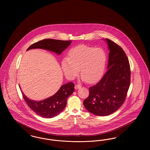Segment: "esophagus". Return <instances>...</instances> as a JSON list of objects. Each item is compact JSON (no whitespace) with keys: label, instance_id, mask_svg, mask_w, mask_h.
Instances as JSON below:
<instances>
[{"label":"esophagus","instance_id":"esophagus-1","mask_svg":"<svg viewBox=\"0 0 150 150\" xmlns=\"http://www.w3.org/2000/svg\"><path fill=\"white\" fill-rule=\"evenodd\" d=\"M81 88V86L80 85H79V84H76L75 86V89L76 90V89H78L79 88Z\"/></svg>","mask_w":150,"mask_h":150}]
</instances>
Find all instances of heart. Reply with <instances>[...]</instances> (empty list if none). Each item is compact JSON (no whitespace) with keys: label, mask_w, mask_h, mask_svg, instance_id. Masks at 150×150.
I'll use <instances>...</instances> for the list:
<instances>
[{"label":"heart","mask_w":150,"mask_h":150,"mask_svg":"<svg viewBox=\"0 0 150 150\" xmlns=\"http://www.w3.org/2000/svg\"><path fill=\"white\" fill-rule=\"evenodd\" d=\"M106 64V55L100 48L86 45L73 48L69 53V57L64 58L61 66L64 75L73 79L81 72L83 79L88 83L98 81L103 75Z\"/></svg>","instance_id":"obj_1"}]
</instances>
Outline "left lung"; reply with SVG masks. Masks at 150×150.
Segmentation results:
<instances>
[{"mask_svg":"<svg viewBox=\"0 0 150 150\" xmlns=\"http://www.w3.org/2000/svg\"><path fill=\"white\" fill-rule=\"evenodd\" d=\"M108 44L107 71L100 81L89 88V95L84 100L86 109L97 116H107L117 110L126 98L130 83L128 58L124 51L110 39Z\"/></svg>","mask_w":150,"mask_h":150,"instance_id":"obj_1","label":"left lung"}]
</instances>
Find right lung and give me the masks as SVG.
Returning <instances> with one entry per match:
<instances>
[{"label":"right lung","mask_w":150,"mask_h":150,"mask_svg":"<svg viewBox=\"0 0 150 150\" xmlns=\"http://www.w3.org/2000/svg\"><path fill=\"white\" fill-rule=\"evenodd\" d=\"M71 43L64 41L46 39L32 44L27 50L32 49H43L50 50L60 55ZM21 89V88H20ZM22 92V91H21ZM74 92V84L69 82L62 85L53 96L42 100H30L22 92L23 98L29 106L36 114L44 118H52L59 114L64 109L67 100Z\"/></svg>","instance_id":"1"}]
</instances>
